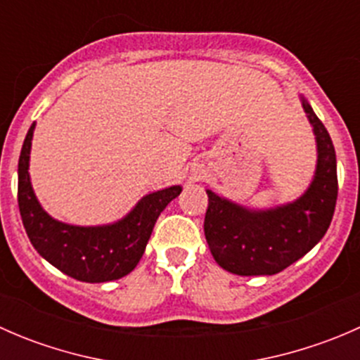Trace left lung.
Segmentation results:
<instances>
[{"instance_id":"left-lung-1","label":"left lung","mask_w":360,"mask_h":360,"mask_svg":"<svg viewBox=\"0 0 360 360\" xmlns=\"http://www.w3.org/2000/svg\"><path fill=\"white\" fill-rule=\"evenodd\" d=\"M317 146L315 172L296 200L250 209L205 190L203 221L210 254L223 270L242 277L275 275L311 250L328 231L338 197L336 153L329 132L300 94Z\"/></svg>"}]
</instances>
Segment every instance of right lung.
Here are the masks:
<instances>
[{
	"mask_svg": "<svg viewBox=\"0 0 360 360\" xmlns=\"http://www.w3.org/2000/svg\"><path fill=\"white\" fill-rule=\"evenodd\" d=\"M32 123L19 158V209L32 248L43 259L69 277L90 284L111 282L129 275L143 257L155 223L167 205L183 191L181 184L144 195L118 221L96 226L69 224L50 216L31 184Z\"/></svg>",
	"mask_w": 360,
	"mask_h": 360,
	"instance_id": "add662e5",
	"label": "right lung"
}]
</instances>
